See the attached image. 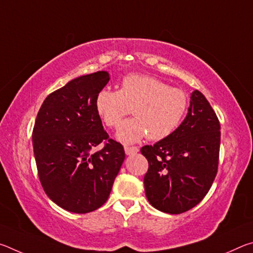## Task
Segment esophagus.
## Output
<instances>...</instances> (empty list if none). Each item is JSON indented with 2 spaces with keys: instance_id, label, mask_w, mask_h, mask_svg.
Returning a JSON list of instances; mask_svg holds the SVG:
<instances>
[{
  "instance_id": "1",
  "label": "esophagus",
  "mask_w": 253,
  "mask_h": 253,
  "mask_svg": "<svg viewBox=\"0 0 253 253\" xmlns=\"http://www.w3.org/2000/svg\"><path fill=\"white\" fill-rule=\"evenodd\" d=\"M138 151V147L136 146H125V153L127 155H134V154H136Z\"/></svg>"
}]
</instances>
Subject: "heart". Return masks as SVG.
I'll use <instances>...</instances> for the list:
<instances>
[{"instance_id": "b5f03b06", "label": "heart", "mask_w": 253, "mask_h": 253, "mask_svg": "<svg viewBox=\"0 0 253 253\" xmlns=\"http://www.w3.org/2000/svg\"><path fill=\"white\" fill-rule=\"evenodd\" d=\"M134 118L122 123L117 138L124 144L135 143L147 135L161 140L179 126L188 106V97L182 89L169 87L164 81L146 75H128L118 91L102 89L97 93L95 108L102 123L117 127L129 113Z\"/></svg>"}]
</instances>
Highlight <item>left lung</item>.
I'll list each match as a JSON object with an SVG mask.
<instances>
[{
  "mask_svg": "<svg viewBox=\"0 0 253 253\" xmlns=\"http://www.w3.org/2000/svg\"><path fill=\"white\" fill-rule=\"evenodd\" d=\"M220 129L215 111L195 90L181 125L166 138L140 148L148 161L145 193L154 208L179 214L204 199L217 173Z\"/></svg>",
  "mask_w": 253,
  "mask_h": 253,
  "instance_id": "left-lung-1",
  "label": "left lung"
}]
</instances>
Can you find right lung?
Masks as SVG:
<instances>
[{"mask_svg":"<svg viewBox=\"0 0 253 253\" xmlns=\"http://www.w3.org/2000/svg\"><path fill=\"white\" fill-rule=\"evenodd\" d=\"M107 71L71 80L45 98L33 127L38 174L45 194L60 208L88 213L106 203L125 151L109 138L95 108L108 84ZM101 142L104 147L92 149Z\"/></svg>","mask_w":253,"mask_h":253,"instance_id":"obj_1","label":"right lung"}]
</instances>
